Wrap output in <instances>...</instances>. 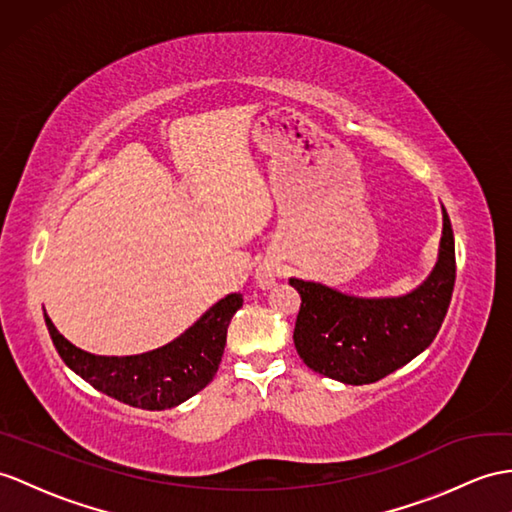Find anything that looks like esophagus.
Returning a JSON list of instances; mask_svg holds the SVG:
<instances>
[{"label": "esophagus", "mask_w": 512, "mask_h": 512, "mask_svg": "<svg viewBox=\"0 0 512 512\" xmlns=\"http://www.w3.org/2000/svg\"><path fill=\"white\" fill-rule=\"evenodd\" d=\"M276 276H278V271H276V265H273L271 260L260 263L254 271V280H256L260 289H271V286L276 284Z\"/></svg>", "instance_id": "obj_1"}]
</instances>
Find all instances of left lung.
Here are the masks:
<instances>
[{"instance_id":"left-lung-1","label":"left lung","mask_w":512,"mask_h":512,"mask_svg":"<svg viewBox=\"0 0 512 512\" xmlns=\"http://www.w3.org/2000/svg\"><path fill=\"white\" fill-rule=\"evenodd\" d=\"M456 280L454 232L443 208L439 258L415 291L356 297L321 282L291 278L302 297L295 350L304 363L343 384H371L408 365L441 330Z\"/></svg>"}]
</instances>
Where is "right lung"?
Segmentation results:
<instances>
[{
    "instance_id": "right-lung-1",
    "label": "right lung",
    "mask_w": 512,
    "mask_h": 512,
    "mask_svg": "<svg viewBox=\"0 0 512 512\" xmlns=\"http://www.w3.org/2000/svg\"><path fill=\"white\" fill-rule=\"evenodd\" d=\"M241 306V293H230L178 339L136 356H95L67 341L47 313L45 323L65 365L97 391L134 408L167 410L180 406L215 378L228 326Z\"/></svg>"
}]
</instances>
